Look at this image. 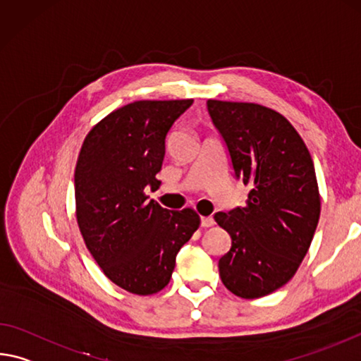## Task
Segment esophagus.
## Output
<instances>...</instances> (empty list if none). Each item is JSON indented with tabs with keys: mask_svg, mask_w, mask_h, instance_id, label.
I'll list each match as a JSON object with an SVG mask.
<instances>
[{
	"mask_svg": "<svg viewBox=\"0 0 361 361\" xmlns=\"http://www.w3.org/2000/svg\"><path fill=\"white\" fill-rule=\"evenodd\" d=\"M214 219H212V216H202L201 219V226L202 228H210V226H214Z\"/></svg>",
	"mask_w": 361,
	"mask_h": 361,
	"instance_id": "obj_1",
	"label": "esophagus"
}]
</instances>
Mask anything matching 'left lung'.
<instances>
[{
	"label": "left lung",
	"instance_id": "8db88e82",
	"mask_svg": "<svg viewBox=\"0 0 361 361\" xmlns=\"http://www.w3.org/2000/svg\"><path fill=\"white\" fill-rule=\"evenodd\" d=\"M207 109L234 176L252 186L244 207L214 216L231 236L230 252L219 260L220 278L234 295L259 299L294 276L312 244L322 210L313 160L273 109L216 99Z\"/></svg>",
	"mask_w": 361,
	"mask_h": 361
}]
</instances>
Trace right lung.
Wrapping results in <instances>:
<instances>
[{"instance_id": "1", "label": "right lung", "mask_w": 361, "mask_h": 361, "mask_svg": "<svg viewBox=\"0 0 361 361\" xmlns=\"http://www.w3.org/2000/svg\"><path fill=\"white\" fill-rule=\"evenodd\" d=\"M192 99L135 101L90 130L75 167L77 221L106 276L131 294L169 284L183 244L199 228L192 209L167 210L147 201L156 186L165 138Z\"/></svg>"}]
</instances>
